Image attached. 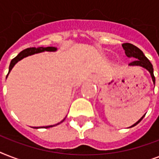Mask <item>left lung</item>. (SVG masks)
Returning a JSON list of instances; mask_svg holds the SVG:
<instances>
[{"instance_id":"obj_1","label":"left lung","mask_w":159,"mask_h":159,"mask_svg":"<svg viewBox=\"0 0 159 159\" xmlns=\"http://www.w3.org/2000/svg\"><path fill=\"white\" fill-rule=\"evenodd\" d=\"M122 47H123V49L125 50V55L127 57L134 58V60L132 61L131 62H129V66H140V67H144L145 69H147L148 72H149L151 77H152V80H153V84H155V77H154V75H153V65H152V63L149 62V60L145 57V55L143 54V52H142L139 48H137L136 46L129 43H123V44H122ZM144 116H145V115H144ZM144 116H142L135 124H134L133 125H131L129 128L135 126L136 125H138V124L143 120Z\"/></svg>"}]
</instances>
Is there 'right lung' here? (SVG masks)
Segmentation results:
<instances>
[{
  "label": "right lung",
  "instance_id": "add662e5",
  "mask_svg": "<svg viewBox=\"0 0 159 159\" xmlns=\"http://www.w3.org/2000/svg\"><path fill=\"white\" fill-rule=\"evenodd\" d=\"M57 50V48L55 47H46V48H43V47H39V48H26V49H24L23 51H21L20 53H19L16 57H14L13 59L11 60V64H10V67H9V72L8 74L10 73V72L11 71V69L13 68V67L17 63V62L20 61V60L23 59L24 57H28L30 55H33L34 53H42V52H44V51H48V52H54V51ZM7 74V76H8ZM6 76V77H7ZM65 120V118L62 120L60 123L63 122ZM60 123L57 124V125H59ZM57 125H48V126H43V127H34V129H38V128H50V127H53V126Z\"/></svg>",
  "mask_w": 159,
  "mask_h": 159
}]
</instances>
